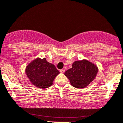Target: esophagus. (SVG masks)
<instances>
[{"label":"esophagus","instance_id":"34e87169","mask_svg":"<svg viewBox=\"0 0 123 123\" xmlns=\"http://www.w3.org/2000/svg\"><path fill=\"white\" fill-rule=\"evenodd\" d=\"M59 71H60V72L61 73H64L65 72V70H64V69H61V70H60Z\"/></svg>","mask_w":123,"mask_h":123}]
</instances>
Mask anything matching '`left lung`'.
Masks as SVG:
<instances>
[{
	"instance_id": "8db88e82",
	"label": "left lung",
	"mask_w": 123,
	"mask_h": 123,
	"mask_svg": "<svg viewBox=\"0 0 123 123\" xmlns=\"http://www.w3.org/2000/svg\"><path fill=\"white\" fill-rule=\"evenodd\" d=\"M98 69L96 65L87 61H75L72 68L65 72L71 85L75 88L86 86L94 79Z\"/></svg>"
}]
</instances>
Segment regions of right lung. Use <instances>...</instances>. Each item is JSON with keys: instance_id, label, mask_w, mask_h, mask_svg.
<instances>
[{"instance_id": "1", "label": "right lung", "mask_w": 123, "mask_h": 123, "mask_svg": "<svg viewBox=\"0 0 123 123\" xmlns=\"http://www.w3.org/2000/svg\"><path fill=\"white\" fill-rule=\"evenodd\" d=\"M26 73L30 81L35 86L47 88L52 85L59 71L53 64L47 62L46 58H38L27 65Z\"/></svg>"}]
</instances>
